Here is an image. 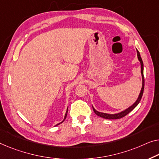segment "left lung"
<instances>
[{
  "label": "left lung",
  "mask_w": 159,
  "mask_h": 159,
  "mask_svg": "<svg viewBox=\"0 0 159 159\" xmlns=\"http://www.w3.org/2000/svg\"><path fill=\"white\" fill-rule=\"evenodd\" d=\"M136 51H137V56H138V59H139V61H140V63H141V77H142V88H141V89L140 93H139V95L138 98H137V100L135 101V103L134 104H132L131 106H130L129 108H126V109H125L124 111H120V112H119V113H114V114H109V113L99 112V111H96V109H95V108H93V106H92L94 113H96L97 116H100L101 118H106V119H119V118H121L123 117H124L125 116H126L128 114V113L131 112V111L133 109H134V108H136V106L138 105V104L139 103V102H140L141 99L142 98V96H143V90H144L143 63V61H142V59H141V57L140 56V53H139V51L137 49H136Z\"/></svg>",
  "instance_id": "obj_1"
}]
</instances>
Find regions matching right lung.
<instances>
[{
  "label": "right lung",
  "mask_w": 159,
  "mask_h": 159,
  "mask_svg": "<svg viewBox=\"0 0 159 159\" xmlns=\"http://www.w3.org/2000/svg\"><path fill=\"white\" fill-rule=\"evenodd\" d=\"M67 113H68V108H67V111H66V114H65V116H64V119H63V121H61V123H59V124H56V125H59V124H62V123H63V121H64V120H65V119H66V116H67Z\"/></svg>",
  "instance_id": "right-lung-1"
}]
</instances>
